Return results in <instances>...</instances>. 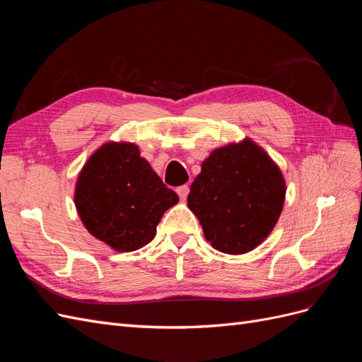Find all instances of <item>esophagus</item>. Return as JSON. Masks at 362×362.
Wrapping results in <instances>:
<instances>
[{
    "label": "esophagus",
    "instance_id": "esophagus-1",
    "mask_svg": "<svg viewBox=\"0 0 362 362\" xmlns=\"http://www.w3.org/2000/svg\"><path fill=\"white\" fill-rule=\"evenodd\" d=\"M189 192H190L189 185H181V187L177 189V193H178L181 201H185V198H187V196H189Z\"/></svg>",
    "mask_w": 362,
    "mask_h": 362
}]
</instances>
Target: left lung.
<instances>
[{
  "label": "left lung",
  "instance_id": "left-lung-1",
  "mask_svg": "<svg viewBox=\"0 0 362 362\" xmlns=\"http://www.w3.org/2000/svg\"><path fill=\"white\" fill-rule=\"evenodd\" d=\"M278 164L254 140L214 149L190 185L187 205L216 250L242 255L275 228L286 201Z\"/></svg>",
  "mask_w": 362,
  "mask_h": 362
}]
</instances>
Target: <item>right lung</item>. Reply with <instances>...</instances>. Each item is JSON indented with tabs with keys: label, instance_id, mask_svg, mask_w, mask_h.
Listing matches in <instances>:
<instances>
[{
	"label": "right lung",
	"instance_id": "obj_1",
	"mask_svg": "<svg viewBox=\"0 0 362 362\" xmlns=\"http://www.w3.org/2000/svg\"><path fill=\"white\" fill-rule=\"evenodd\" d=\"M76 211L93 237L117 252L137 250L156 237L163 214L178 202L129 141H107L75 184Z\"/></svg>",
	"mask_w": 362,
	"mask_h": 362
}]
</instances>
